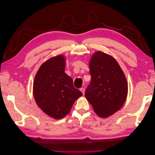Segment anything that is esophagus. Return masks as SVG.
Here are the masks:
<instances>
[{
  "mask_svg": "<svg viewBox=\"0 0 155 155\" xmlns=\"http://www.w3.org/2000/svg\"><path fill=\"white\" fill-rule=\"evenodd\" d=\"M80 91L83 93V94L84 95V94H85V88H80Z\"/></svg>",
  "mask_w": 155,
  "mask_h": 155,
  "instance_id": "obj_1",
  "label": "esophagus"
}]
</instances>
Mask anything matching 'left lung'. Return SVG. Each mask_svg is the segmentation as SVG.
<instances>
[{"instance_id": "left-lung-1", "label": "left lung", "mask_w": 155, "mask_h": 155, "mask_svg": "<svg viewBox=\"0 0 155 155\" xmlns=\"http://www.w3.org/2000/svg\"><path fill=\"white\" fill-rule=\"evenodd\" d=\"M91 81L85 97L96 113L107 118L119 110L126 100L128 85L122 70L111 55L96 51L89 62Z\"/></svg>"}]
</instances>
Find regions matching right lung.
I'll use <instances>...</instances> for the list:
<instances>
[{"label":"right lung","instance_id":"obj_1","mask_svg":"<svg viewBox=\"0 0 155 155\" xmlns=\"http://www.w3.org/2000/svg\"><path fill=\"white\" fill-rule=\"evenodd\" d=\"M65 57L51 58L40 67L33 86L36 104L45 114L54 119L66 116L75 101L83 95L73 85L72 79L64 73Z\"/></svg>","mask_w":155,"mask_h":155}]
</instances>
